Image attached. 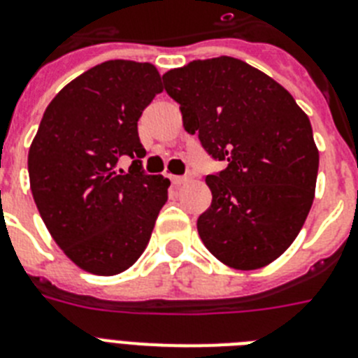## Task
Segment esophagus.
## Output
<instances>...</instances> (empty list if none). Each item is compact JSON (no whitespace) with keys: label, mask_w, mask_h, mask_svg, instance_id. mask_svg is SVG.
Listing matches in <instances>:
<instances>
[{"label":"esophagus","mask_w":358,"mask_h":358,"mask_svg":"<svg viewBox=\"0 0 358 358\" xmlns=\"http://www.w3.org/2000/svg\"><path fill=\"white\" fill-rule=\"evenodd\" d=\"M169 180L176 185H184V184H187V182H189L187 176H174V174H169Z\"/></svg>","instance_id":"1"}]
</instances>
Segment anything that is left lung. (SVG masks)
<instances>
[{
    "mask_svg": "<svg viewBox=\"0 0 358 358\" xmlns=\"http://www.w3.org/2000/svg\"><path fill=\"white\" fill-rule=\"evenodd\" d=\"M162 78L185 131L227 162L206 178L213 202L196 222L203 245L233 269L271 264L315 198L318 149L308 114L280 83L231 56L194 59Z\"/></svg>",
    "mask_w": 358,
    "mask_h": 358,
    "instance_id": "left-lung-1",
    "label": "left lung"
}]
</instances>
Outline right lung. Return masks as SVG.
Returning a JSON list of instances; mask_svg holds the SVG:
<instances>
[{"mask_svg":"<svg viewBox=\"0 0 358 358\" xmlns=\"http://www.w3.org/2000/svg\"><path fill=\"white\" fill-rule=\"evenodd\" d=\"M162 92L151 63L110 59L74 78L45 109L29 149L36 207L54 242L92 275L125 271L145 251L169 180L145 174L138 136ZM134 158L127 173L122 157Z\"/></svg>","mask_w":358,"mask_h":358,"instance_id":"add662e5","label":"right lung"}]
</instances>
